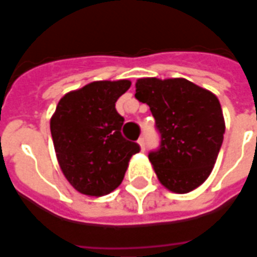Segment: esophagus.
Masks as SVG:
<instances>
[{"label": "esophagus", "instance_id": "34e87169", "mask_svg": "<svg viewBox=\"0 0 257 257\" xmlns=\"http://www.w3.org/2000/svg\"><path fill=\"white\" fill-rule=\"evenodd\" d=\"M138 143H139L142 151H145V149H146V140H145V138H140V139L138 140Z\"/></svg>", "mask_w": 257, "mask_h": 257}]
</instances>
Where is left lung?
Listing matches in <instances>:
<instances>
[{
	"instance_id": "8db88e82",
	"label": "left lung",
	"mask_w": 257,
	"mask_h": 257,
	"mask_svg": "<svg viewBox=\"0 0 257 257\" xmlns=\"http://www.w3.org/2000/svg\"><path fill=\"white\" fill-rule=\"evenodd\" d=\"M135 97L149 104L160 132V147L149 153L158 180L178 194L197 189L223 143L226 126L217 97L184 78H140Z\"/></svg>"
}]
</instances>
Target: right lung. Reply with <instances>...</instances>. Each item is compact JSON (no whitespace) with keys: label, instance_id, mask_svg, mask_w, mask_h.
Returning <instances> with one entry per match:
<instances>
[{"label":"right lung","instance_id":"obj_1","mask_svg":"<svg viewBox=\"0 0 257 257\" xmlns=\"http://www.w3.org/2000/svg\"><path fill=\"white\" fill-rule=\"evenodd\" d=\"M131 81H95L68 92L51 118V134L59 165L74 189L101 197L122 182L131 157L140 146L121 134L123 117L115 101Z\"/></svg>","mask_w":257,"mask_h":257}]
</instances>
